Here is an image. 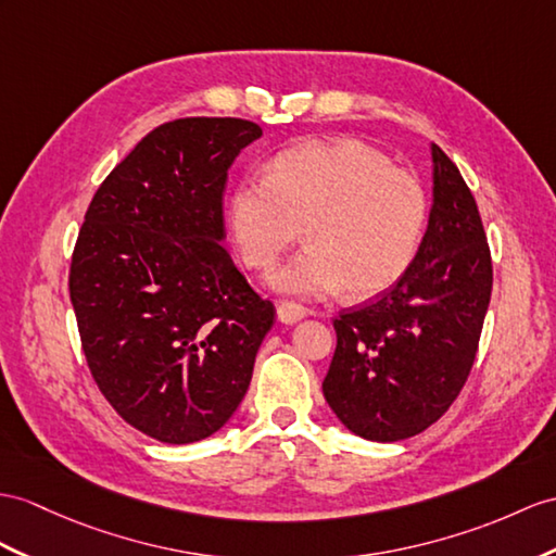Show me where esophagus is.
<instances>
[{"instance_id": "obj_1", "label": "esophagus", "mask_w": 556, "mask_h": 556, "mask_svg": "<svg viewBox=\"0 0 556 556\" xmlns=\"http://www.w3.org/2000/svg\"><path fill=\"white\" fill-rule=\"evenodd\" d=\"M306 314H308V311L302 304H296V302H280L278 304V320L286 323V325H292L296 320H302Z\"/></svg>"}]
</instances>
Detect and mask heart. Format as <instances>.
Returning a JSON list of instances; mask_svg holds the SVG:
<instances>
[{
  "label": "heart",
  "mask_w": 556,
  "mask_h": 556,
  "mask_svg": "<svg viewBox=\"0 0 556 556\" xmlns=\"http://www.w3.org/2000/svg\"><path fill=\"white\" fill-rule=\"evenodd\" d=\"M427 224L417 176L351 139L278 153L266 176H248L228 198L226 231L248 268H270L300 238L308 245L268 286L318 300L340 290L375 296L410 268Z\"/></svg>",
  "instance_id": "1"
}]
</instances>
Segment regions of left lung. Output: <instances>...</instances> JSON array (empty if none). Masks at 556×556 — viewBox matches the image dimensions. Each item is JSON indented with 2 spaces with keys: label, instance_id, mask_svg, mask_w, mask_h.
<instances>
[{
  "label": "left lung",
  "instance_id": "left-lung-1",
  "mask_svg": "<svg viewBox=\"0 0 556 556\" xmlns=\"http://www.w3.org/2000/svg\"><path fill=\"white\" fill-rule=\"evenodd\" d=\"M434 200L410 268L394 288L334 318L323 396L354 434L391 443L431 427L477 358L493 264L477 200L431 143Z\"/></svg>",
  "mask_w": 556,
  "mask_h": 556
}]
</instances>
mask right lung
Wrapping results in <instances>:
<instances>
[{"label": "right lung", "mask_w": 556, "mask_h": 556, "mask_svg": "<svg viewBox=\"0 0 556 556\" xmlns=\"http://www.w3.org/2000/svg\"><path fill=\"white\" fill-rule=\"evenodd\" d=\"M260 137L238 117L165 122L105 176L79 228L71 302L91 377L162 443L231 419L276 320L222 245L228 169Z\"/></svg>", "instance_id": "right-lung-1"}]
</instances>
